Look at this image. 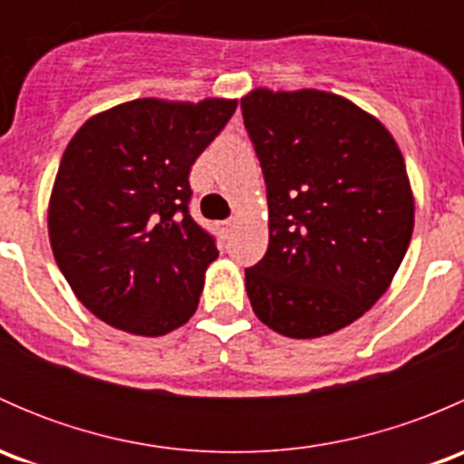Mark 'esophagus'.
I'll return each instance as SVG.
<instances>
[{"label":"esophagus","mask_w":464,"mask_h":464,"mask_svg":"<svg viewBox=\"0 0 464 464\" xmlns=\"http://www.w3.org/2000/svg\"><path fill=\"white\" fill-rule=\"evenodd\" d=\"M233 219H222V222H218V228H219V233H222L224 237L228 236V233H231V228H233Z\"/></svg>","instance_id":"obj_1"}]
</instances>
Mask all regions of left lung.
Listing matches in <instances>:
<instances>
[{
  "mask_svg": "<svg viewBox=\"0 0 464 464\" xmlns=\"http://www.w3.org/2000/svg\"><path fill=\"white\" fill-rule=\"evenodd\" d=\"M266 184L269 246L245 271L256 316L289 339L332 334L366 314L400 269L415 199L392 134L321 89L242 98Z\"/></svg>",
  "mask_w": 464,
  "mask_h": 464,
  "instance_id": "left-lung-1",
  "label": "left lung"
}]
</instances>
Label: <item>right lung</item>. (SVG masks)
Segmentation results:
<instances>
[{
  "label": "right lung",
  "mask_w": 464,
  "mask_h": 464,
  "mask_svg": "<svg viewBox=\"0 0 464 464\" xmlns=\"http://www.w3.org/2000/svg\"><path fill=\"white\" fill-rule=\"evenodd\" d=\"M236 107L137 98L87 119L69 141L49 199L51 249L107 325L161 336L198 310L218 249L188 215V175Z\"/></svg>",
  "instance_id": "obj_1"
}]
</instances>
